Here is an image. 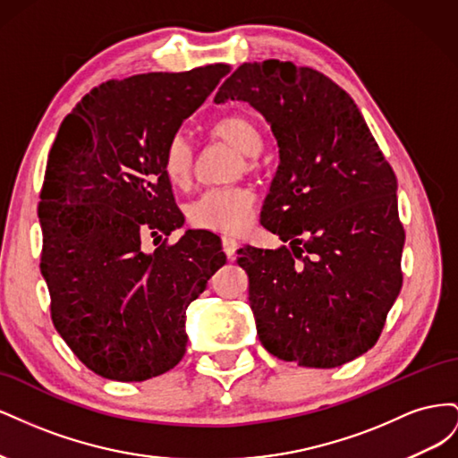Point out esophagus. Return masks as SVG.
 <instances>
[{
	"instance_id": "obj_1",
	"label": "esophagus",
	"mask_w": 458,
	"mask_h": 458,
	"mask_svg": "<svg viewBox=\"0 0 458 458\" xmlns=\"http://www.w3.org/2000/svg\"><path fill=\"white\" fill-rule=\"evenodd\" d=\"M221 244H224V252L227 254V258L234 259V252H237L239 242L234 241V239H231V237H224V239H221Z\"/></svg>"
}]
</instances>
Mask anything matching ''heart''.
Listing matches in <instances>:
<instances>
[{"label": "heart", "instance_id": "heart-1", "mask_svg": "<svg viewBox=\"0 0 458 458\" xmlns=\"http://www.w3.org/2000/svg\"><path fill=\"white\" fill-rule=\"evenodd\" d=\"M216 140L229 143L241 152L244 168H252L254 157L261 150V133L258 123L241 114L217 120L212 126ZM195 165V150L182 133H175L162 155V170L174 185H185ZM254 214V195L246 187H219L208 189L187 208L191 224L216 233L234 234L242 231Z\"/></svg>", "mask_w": 458, "mask_h": 458}]
</instances>
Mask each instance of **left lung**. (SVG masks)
Masks as SVG:
<instances>
[{"label": "left lung", "mask_w": 458, "mask_h": 458, "mask_svg": "<svg viewBox=\"0 0 458 458\" xmlns=\"http://www.w3.org/2000/svg\"><path fill=\"white\" fill-rule=\"evenodd\" d=\"M246 101L279 147L261 208L276 250L246 246L248 300L271 355L335 369L377 344L403 283L397 179L352 97L294 63H244L216 103Z\"/></svg>", "instance_id": "8db88e82"}]
</instances>
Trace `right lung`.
Wrapping results in <instances>:
<instances>
[{"mask_svg":"<svg viewBox=\"0 0 458 458\" xmlns=\"http://www.w3.org/2000/svg\"><path fill=\"white\" fill-rule=\"evenodd\" d=\"M229 64L110 80L68 114L39 192V269L51 318L68 348L108 380L143 382L174 369L187 350L185 311L224 266L214 233L183 225L162 155Z\"/></svg>","mask_w":458,"mask_h":458,"instance_id":"obj_1","label":"right lung"}]
</instances>
